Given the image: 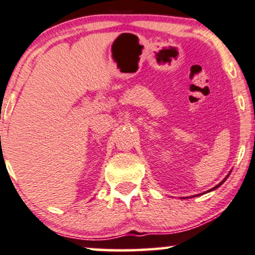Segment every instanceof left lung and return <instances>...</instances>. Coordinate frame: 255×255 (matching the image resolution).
Listing matches in <instances>:
<instances>
[{
  "label": "left lung",
  "instance_id": "obj_1",
  "mask_svg": "<svg viewBox=\"0 0 255 255\" xmlns=\"http://www.w3.org/2000/svg\"><path fill=\"white\" fill-rule=\"evenodd\" d=\"M228 176H229V174H228L227 176H226V177L224 178V181H221V182H220V183H219L218 185H215V187H214V188H212V189H210V190H208V191H213V190H215V189H216V188H219V187H220V185H221L222 183H224V182H225L226 180H227V178H228Z\"/></svg>",
  "mask_w": 255,
  "mask_h": 255
}]
</instances>
